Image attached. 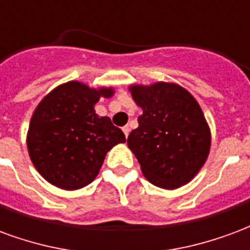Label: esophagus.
I'll use <instances>...</instances> for the list:
<instances>
[{
  "instance_id": "1",
  "label": "esophagus",
  "mask_w": 250,
  "mask_h": 250,
  "mask_svg": "<svg viewBox=\"0 0 250 250\" xmlns=\"http://www.w3.org/2000/svg\"><path fill=\"white\" fill-rule=\"evenodd\" d=\"M123 132L124 134H125V137H127V136H129V132H130V129H129V126H124Z\"/></svg>"
}]
</instances>
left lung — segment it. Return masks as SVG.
I'll return each instance as SVG.
<instances>
[{"label": "left lung", "instance_id": "8db88e82", "mask_svg": "<svg viewBox=\"0 0 250 250\" xmlns=\"http://www.w3.org/2000/svg\"><path fill=\"white\" fill-rule=\"evenodd\" d=\"M129 90L144 110L138 127L127 137L144 176L163 189L183 187L197 174L210 149V130L201 107L176 83L133 85Z\"/></svg>", "mask_w": 250, "mask_h": 250}]
</instances>
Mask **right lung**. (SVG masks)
I'll list each match as a JSON object with an SVG mask.
<instances>
[{
  "label": "right lung",
  "instance_id": "obj_1",
  "mask_svg": "<svg viewBox=\"0 0 250 250\" xmlns=\"http://www.w3.org/2000/svg\"><path fill=\"white\" fill-rule=\"evenodd\" d=\"M112 87L90 89L70 81L60 85L38 104L28 132L33 165L54 187L76 190L97 177L106 153L126 138L109 117L96 114L100 97Z\"/></svg>",
  "mask_w": 250,
  "mask_h": 250
}]
</instances>
